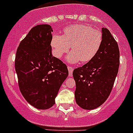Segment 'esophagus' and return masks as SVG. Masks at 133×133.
<instances>
[{
    "label": "esophagus",
    "instance_id": "1",
    "mask_svg": "<svg viewBox=\"0 0 133 133\" xmlns=\"http://www.w3.org/2000/svg\"><path fill=\"white\" fill-rule=\"evenodd\" d=\"M68 71H69V76H72L73 75V68L71 66H68Z\"/></svg>",
    "mask_w": 133,
    "mask_h": 133
}]
</instances>
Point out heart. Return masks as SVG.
I'll list each match as a JSON object with an SVG mask.
<instances>
[{
  "label": "heart",
  "instance_id": "heart-1",
  "mask_svg": "<svg viewBox=\"0 0 133 133\" xmlns=\"http://www.w3.org/2000/svg\"><path fill=\"white\" fill-rule=\"evenodd\" d=\"M103 41L102 33L86 25H73L64 29L63 36H53L51 45L55 55L61 58L71 45L72 51L67 57L71 64L91 61L97 55Z\"/></svg>",
  "mask_w": 133,
  "mask_h": 133
}]
</instances>
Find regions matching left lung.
<instances>
[{
  "instance_id": "left-lung-1",
  "label": "left lung",
  "mask_w": 133,
  "mask_h": 133,
  "mask_svg": "<svg viewBox=\"0 0 133 133\" xmlns=\"http://www.w3.org/2000/svg\"><path fill=\"white\" fill-rule=\"evenodd\" d=\"M103 41L98 53L87 64L74 69L76 102L91 110L104 104L109 96L118 71L120 51L117 42L107 28H102Z\"/></svg>"
}]
</instances>
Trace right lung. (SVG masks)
Returning a JSON list of instances; mask_svg holds the SVG:
<instances>
[{"label":"right lung","instance_id":"right-lung-1","mask_svg":"<svg viewBox=\"0 0 133 133\" xmlns=\"http://www.w3.org/2000/svg\"><path fill=\"white\" fill-rule=\"evenodd\" d=\"M51 26L33 27L21 42L15 61L20 91L32 106L48 109L55 104V98L69 72L66 65L53 57Z\"/></svg>","mask_w":133,"mask_h":133}]
</instances>
